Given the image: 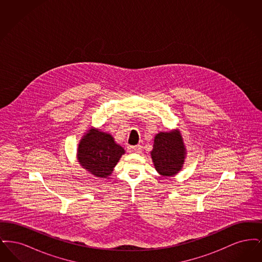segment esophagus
Here are the masks:
<instances>
[{
  "mask_svg": "<svg viewBox=\"0 0 262 262\" xmlns=\"http://www.w3.org/2000/svg\"><path fill=\"white\" fill-rule=\"evenodd\" d=\"M132 151H133V152H135V153H141V151H142V146H140V145L133 146V147H132Z\"/></svg>",
  "mask_w": 262,
  "mask_h": 262,
  "instance_id": "esophagus-1",
  "label": "esophagus"
}]
</instances>
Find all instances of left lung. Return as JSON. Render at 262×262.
I'll list each match as a JSON object with an SVG mask.
<instances>
[{
	"instance_id": "left-lung-1",
	"label": "left lung",
	"mask_w": 262,
	"mask_h": 262,
	"mask_svg": "<svg viewBox=\"0 0 262 262\" xmlns=\"http://www.w3.org/2000/svg\"><path fill=\"white\" fill-rule=\"evenodd\" d=\"M151 159L157 173L162 177H174L182 171L187 148L179 129L160 132L154 137Z\"/></svg>"
}]
</instances>
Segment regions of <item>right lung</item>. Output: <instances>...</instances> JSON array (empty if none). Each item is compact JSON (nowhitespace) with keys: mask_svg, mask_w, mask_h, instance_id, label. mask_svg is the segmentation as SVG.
I'll list each match as a JSON object with an SVG mask.
<instances>
[{"mask_svg":"<svg viewBox=\"0 0 262 262\" xmlns=\"http://www.w3.org/2000/svg\"><path fill=\"white\" fill-rule=\"evenodd\" d=\"M125 151L114 137L91 127L81 137L76 151L77 162L90 174L97 178H108Z\"/></svg>","mask_w":262,"mask_h":262,"instance_id":"add662e5","label":"right lung"}]
</instances>
